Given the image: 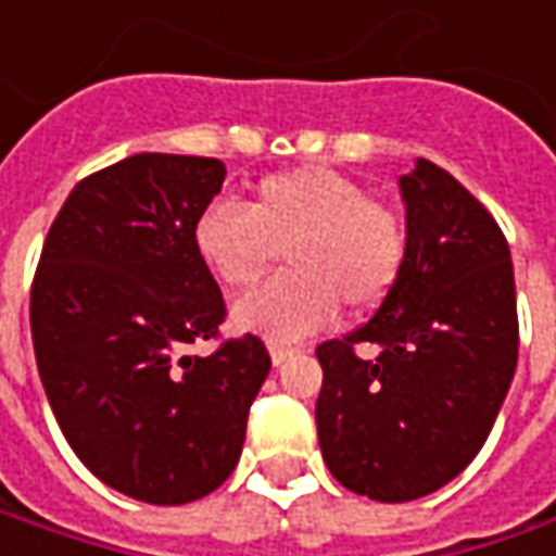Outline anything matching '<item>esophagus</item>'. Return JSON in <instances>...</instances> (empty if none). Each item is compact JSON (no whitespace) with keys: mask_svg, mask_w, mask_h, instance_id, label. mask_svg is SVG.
<instances>
[{"mask_svg":"<svg viewBox=\"0 0 556 556\" xmlns=\"http://www.w3.org/2000/svg\"><path fill=\"white\" fill-rule=\"evenodd\" d=\"M268 353H271V365H285L296 350H293V346H285V343H268Z\"/></svg>","mask_w":556,"mask_h":556,"instance_id":"1","label":"esophagus"}]
</instances>
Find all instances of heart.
Segmentation results:
<instances>
[{"label":"heart","instance_id":"1","mask_svg":"<svg viewBox=\"0 0 556 556\" xmlns=\"http://www.w3.org/2000/svg\"><path fill=\"white\" fill-rule=\"evenodd\" d=\"M194 250L225 288H247L278 253L285 271L247 293L235 325L268 340H300L343 303L374 309L405 263V228L387 203L331 166H296L253 185L247 206L213 201L194 219Z\"/></svg>","mask_w":556,"mask_h":556}]
</instances>
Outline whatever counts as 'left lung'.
<instances>
[{
	"label": "left lung",
	"instance_id": "left-lung-1",
	"mask_svg": "<svg viewBox=\"0 0 556 556\" xmlns=\"http://www.w3.org/2000/svg\"><path fill=\"white\" fill-rule=\"evenodd\" d=\"M399 191L405 263L393 290L371 321L315 350L325 464L350 492L387 504L437 492L477 458L520 346L514 263L492 213L430 161Z\"/></svg>",
	"mask_w": 556,
	"mask_h": 556
}]
</instances>
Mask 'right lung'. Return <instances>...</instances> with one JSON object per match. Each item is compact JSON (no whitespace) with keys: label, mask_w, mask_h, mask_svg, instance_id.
<instances>
[{"label":"right lung","mask_w":556,"mask_h":556,"mask_svg":"<svg viewBox=\"0 0 556 556\" xmlns=\"http://www.w3.org/2000/svg\"><path fill=\"white\" fill-rule=\"evenodd\" d=\"M223 179V161L185 154H132L86 176L33 278V353L58 427L98 480L136 502L219 489L271 368L253 333L188 353L225 321L191 238Z\"/></svg>","instance_id":"right-lung-1"}]
</instances>
